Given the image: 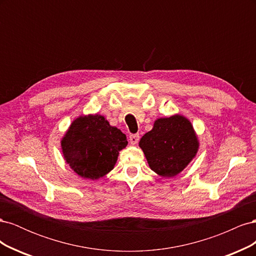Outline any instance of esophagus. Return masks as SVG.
Masks as SVG:
<instances>
[{"label":"esophagus","instance_id":"obj_1","mask_svg":"<svg viewBox=\"0 0 256 256\" xmlns=\"http://www.w3.org/2000/svg\"><path fill=\"white\" fill-rule=\"evenodd\" d=\"M129 140H130V143L132 144V145H136L138 142V140H140V134H130V136H129Z\"/></svg>","mask_w":256,"mask_h":256}]
</instances>
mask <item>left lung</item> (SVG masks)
Here are the masks:
<instances>
[{
  "label": "left lung",
  "mask_w": 256,
  "mask_h": 256,
  "mask_svg": "<svg viewBox=\"0 0 256 256\" xmlns=\"http://www.w3.org/2000/svg\"><path fill=\"white\" fill-rule=\"evenodd\" d=\"M150 168L162 177H174L196 156L200 143L191 122L180 114L154 120L140 140Z\"/></svg>",
  "instance_id": "8db88e82"
}]
</instances>
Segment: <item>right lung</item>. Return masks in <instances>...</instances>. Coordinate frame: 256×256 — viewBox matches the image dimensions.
<instances>
[{"instance_id":"add662e5","label":"right lung","mask_w":256,"mask_h":256,"mask_svg":"<svg viewBox=\"0 0 256 256\" xmlns=\"http://www.w3.org/2000/svg\"><path fill=\"white\" fill-rule=\"evenodd\" d=\"M127 144L126 134L100 114L76 118L60 140L66 164L76 174L90 180L112 171Z\"/></svg>"}]
</instances>
